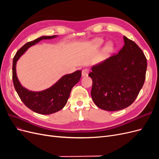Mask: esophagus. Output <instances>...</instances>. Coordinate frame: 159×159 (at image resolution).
<instances>
[{"label": "esophagus", "mask_w": 159, "mask_h": 159, "mask_svg": "<svg viewBox=\"0 0 159 159\" xmlns=\"http://www.w3.org/2000/svg\"><path fill=\"white\" fill-rule=\"evenodd\" d=\"M88 73H89V70L88 69H84L82 70V72H81V76L82 77H84V76H87L88 75Z\"/></svg>", "instance_id": "obj_1"}]
</instances>
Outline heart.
Returning a JSON list of instances; mask_svg holds the SVG:
<instances>
[{"mask_svg": "<svg viewBox=\"0 0 159 159\" xmlns=\"http://www.w3.org/2000/svg\"><path fill=\"white\" fill-rule=\"evenodd\" d=\"M103 42V40L102 38H96V39L93 40L92 42L93 45H94L95 46H99L100 45L102 44V43ZM113 50V44L112 42H107L106 44H105L104 48L103 50V54L104 56H106L109 54Z\"/></svg>", "mask_w": 159, "mask_h": 159, "instance_id": "b5f03b06", "label": "heart"}]
</instances>
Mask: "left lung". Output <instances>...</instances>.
Returning <instances> with one entry per match:
<instances>
[{"label":"left lung","mask_w":159,"mask_h":159,"mask_svg":"<svg viewBox=\"0 0 159 159\" xmlns=\"http://www.w3.org/2000/svg\"><path fill=\"white\" fill-rule=\"evenodd\" d=\"M124 46L116 55L91 67V95L100 109H123L137 98L145 80L147 58L136 43L123 36Z\"/></svg>","instance_id":"8db88e82"}]
</instances>
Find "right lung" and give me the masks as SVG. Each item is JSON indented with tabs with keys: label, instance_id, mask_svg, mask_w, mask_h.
I'll list each match as a JSON object with an SVG mask.
<instances>
[{
	"label": "right lung",
	"instance_id": "right-lung-1",
	"mask_svg": "<svg viewBox=\"0 0 159 159\" xmlns=\"http://www.w3.org/2000/svg\"><path fill=\"white\" fill-rule=\"evenodd\" d=\"M57 36H43L37 39L27 42L14 56L12 65V80L14 88L22 102L27 107L37 113L49 115L56 113L63 108L68 102L71 91L81 78V71L77 70L74 73L66 74L51 87L40 91L28 90L21 85L16 75V66L18 59L30 47L42 40L55 38Z\"/></svg>",
	"mask_w": 159,
	"mask_h": 159
}]
</instances>
